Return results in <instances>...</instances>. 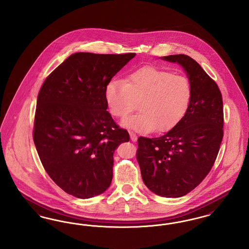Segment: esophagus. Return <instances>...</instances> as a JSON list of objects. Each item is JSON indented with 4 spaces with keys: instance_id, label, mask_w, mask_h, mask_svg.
<instances>
[{
    "instance_id": "1",
    "label": "esophagus",
    "mask_w": 249,
    "mask_h": 249,
    "mask_svg": "<svg viewBox=\"0 0 249 249\" xmlns=\"http://www.w3.org/2000/svg\"><path fill=\"white\" fill-rule=\"evenodd\" d=\"M129 133H130V140L132 142H136L137 141V135L134 132H132V131H130Z\"/></svg>"
}]
</instances>
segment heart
Segmentation results:
<instances>
[{
    "instance_id": "obj_1",
    "label": "heart",
    "mask_w": 249,
    "mask_h": 249,
    "mask_svg": "<svg viewBox=\"0 0 249 249\" xmlns=\"http://www.w3.org/2000/svg\"><path fill=\"white\" fill-rule=\"evenodd\" d=\"M191 96L188 77L154 66L131 71L125 81L112 79L105 90L107 107L117 119H125L139 102L140 113L122 122V126L139 133L172 129L187 113Z\"/></svg>"
}]
</instances>
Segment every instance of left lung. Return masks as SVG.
I'll return each instance as SVG.
<instances>
[{
	"label": "left lung",
	"mask_w": 249,
	"mask_h": 249,
	"mask_svg": "<svg viewBox=\"0 0 249 249\" xmlns=\"http://www.w3.org/2000/svg\"><path fill=\"white\" fill-rule=\"evenodd\" d=\"M161 59L178 63L192 88L190 107L178 124L157 138H138L137 160L144 185L155 194L178 198L210 172L223 138V102L217 85L187 55Z\"/></svg>",
	"instance_id": "8db88e82"
}]
</instances>
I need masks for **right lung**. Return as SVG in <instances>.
<instances>
[{"instance_id": "1", "label": "right lung", "mask_w": 249, "mask_h": 249, "mask_svg": "<svg viewBox=\"0 0 249 249\" xmlns=\"http://www.w3.org/2000/svg\"><path fill=\"white\" fill-rule=\"evenodd\" d=\"M135 55L74 53L48 75L39 91L34 130L37 152L51 179L76 198H92L109 188L114 152L130 140L107 111L105 90Z\"/></svg>"}]
</instances>
